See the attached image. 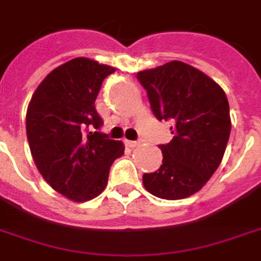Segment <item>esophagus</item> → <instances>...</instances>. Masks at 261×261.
Instances as JSON below:
<instances>
[{
    "mask_svg": "<svg viewBox=\"0 0 261 261\" xmlns=\"http://www.w3.org/2000/svg\"><path fill=\"white\" fill-rule=\"evenodd\" d=\"M125 144L130 146V148H136V146L140 145V141H125Z\"/></svg>",
    "mask_w": 261,
    "mask_h": 261,
    "instance_id": "obj_1",
    "label": "esophagus"
}]
</instances>
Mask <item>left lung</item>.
<instances>
[{
  "label": "left lung",
  "mask_w": 261,
  "mask_h": 261,
  "mask_svg": "<svg viewBox=\"0 0 261 261\" xmlns=\"http://www.w3.org/2000/svg\"><path fill=\"white\" fill-rule=\"evenodd\" d=\"M158 120L171 121L173 140L159 145V170L142 175L148 192L162 199H182L203 187L221 163L231 133L225 92L203 71L173 61L140 71Z\"/></svg>",
  "instance_id": "1"
}]
</instances>
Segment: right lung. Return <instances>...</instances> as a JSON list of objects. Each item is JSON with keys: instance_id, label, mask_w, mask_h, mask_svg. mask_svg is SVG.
I'll return each instance as SVG.
<instances>
[{"instance_id": "1", "label": "right lung", "mask_w": 261, "mask_h": 261, "mask_svg": "<svg viewBox=\"0 0 261 261\" xmlns=\"http://www.w3.org/2000/svg\"><path fill=\"white\" fill-rule=\"evenodd\" d=\"M115 67L76 58L48 74L33 94L26 133L33 159L59 194L86 202L105 190L112 163L124 153L121 141L101 133L95 99Z\"/></svg>"}]
</instances>
